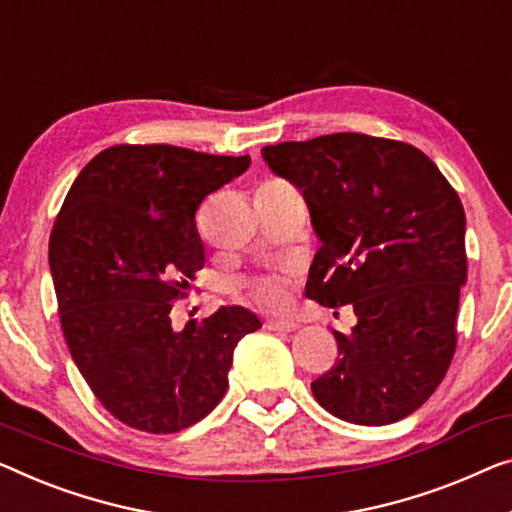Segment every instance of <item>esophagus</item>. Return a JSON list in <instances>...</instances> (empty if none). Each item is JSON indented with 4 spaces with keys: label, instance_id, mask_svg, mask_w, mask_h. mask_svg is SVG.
<instances>
[{
    "label": "esophagus",
    "instance_id": "34e87169",
    "mask_svg": "<svg viewBox=\"0 0 512 512\" xmlns=\"http://www.w3.org/2000/svg\"><path fill=\"white\" fill-rule=\"evenodd\" d=\"M264 326L269 331H285V333H292V331L299 329V324L289 322V319H266Z\"/></svg>",
    "mask_w": 512,
    "mask_h": 512
}]
</instances>
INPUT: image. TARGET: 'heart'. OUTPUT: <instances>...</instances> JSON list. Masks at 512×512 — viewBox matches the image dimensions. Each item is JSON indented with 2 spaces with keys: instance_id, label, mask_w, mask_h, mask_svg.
I'll return each instance as SVG.
<instances>
[{
  "instance_id": "heart-1",
  "label": "heart",
  "mask_w": 512,
  "mask_h": 512,
  "mask_svg": "<svg viewBox=\"0 0 512 512\" xmlns=\"http://www.w3.org/2000/svg\"><path fill=\"white\" fill-rule=\"evenodd\" d=\"M269 183H280V181H269ZM248 289V296L253 299L255 303L262 305V308H282L285 305V289L278 280H269V278H262V280H253L246 285Z\"/></svg>"
}]
</instances>
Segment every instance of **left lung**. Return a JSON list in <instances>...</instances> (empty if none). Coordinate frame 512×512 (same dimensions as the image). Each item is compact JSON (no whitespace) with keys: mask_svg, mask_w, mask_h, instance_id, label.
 Here are the masks:
<instances>
[{"mask_svg":"<svg viewBox=\"0 0 512 512\" xmlns=\"http://www.w3.org/2000/svg\"><path fill=\"white\" fill-rule=\"evenodd\" d=\"M294 183L322 241L305 296L354 305L356 326L333 331L340 358L312 381L333 416L388 425L437 391L453 361L460 287L467 282L464 209L421 149L333 133L262 149Z\"/></svg>","mask_w":512,"mask_h":512,"instance_id":"obj_1","label":"left lung"}]
</instances>
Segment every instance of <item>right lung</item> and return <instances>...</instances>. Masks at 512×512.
I'll use <instances>...</instances> for the list:
<instances>
[{
    "label": "right lung",
    "instance_id": "obj_1",
    "mask_svg": "<svg viewBox=\"0 0 512 512\" xmlns=\"http://www.w3.org/2000/svg\"><path fill=\"white\" fill-rule=\"evenodd\" d=\"M250 156L172 144H117L85 165L50 234L66 345L91 391L135 430L202 421L227 391L236 342L255 312L223 305L172 329V305L204 266L195 211L248 170Z\"/></svg>",
    "mask_w": 512,
    "mask_h": 512
}]
</instances>
